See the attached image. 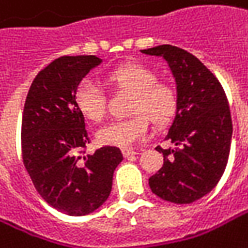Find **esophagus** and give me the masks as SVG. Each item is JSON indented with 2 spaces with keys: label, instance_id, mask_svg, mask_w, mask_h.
Segmentation results:
<instances>
[{
  "label": "esophagus",
  "instance_id": "esophagus-1",
  "mask_svg": "<svg viewBox=\"0 0 248 248\" xmlns=\"http://www.w3.org/2000/svg\"><path fill=\"white\" fill-rule=\"evenodd\" d=\"M122 154H124V158H129V157H133V155H136L138 152H135V150H132V149H124L122 150Z\"/></svg>",
  "mask_w": 248,
  "mask_h": 248
}]
</instances>
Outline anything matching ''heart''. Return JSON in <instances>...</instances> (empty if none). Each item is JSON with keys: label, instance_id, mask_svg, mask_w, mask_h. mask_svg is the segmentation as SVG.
I'll return each mask as SVG.
<instances>
[{"label": "heart", "instance_id": "1", "mask_svg": "<svg viewBox=\"0 0 248 248\" xmlns=\"http://www.w3.org/2000/svg\"><path fill=\"white\" fill-rule=\"evenodd\" d=\"M107 81L116 90L133 94L130 119L115 121L96 132V140L104 146L127 149L143 141L149 135V120L155 124H164L172 118L177 108L175 90L166 82H158L157 74L143 64H124L110 71ZM76 105L81 115L101 122L107 112V96L94 81L82 80L74 93Z\"/></svg>", "mask_w": 248, "mask_h": 248}]
</instances>
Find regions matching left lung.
Wrapping results in <instances>:
<instances>
[{
    "instance_id": "8db88e82",
    "label": "left lung",
    "mask_w": 248,
    "mask_h": 248,
    "mask_svg": "<svg viewBox=\"0 0 248 248\" xmlns=\"http://www.w3.org/2000/svg\"><path fill=\"white\" fill-rule=\"evenodd\" d=\"M141 53L163 57L175 81L177 108L161 149L164 166L149 178L157 197L172 203H191L216 186L225 172L233 136L232 116L217 78L197 57L171 45Z\"/></svg>"
}]
</instances>
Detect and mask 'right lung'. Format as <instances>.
<instances>
[{
  "label": "right lung",
  "mask_w": 248,
  "mask_h": 248,
  "mask_svg": "<svg viewBox=\"0 0 248 248\" xmlns=\"http://www.w3.org/2000/svg\"><path fill=\"white\" fill-rule=\"evenodd\" d=\"M102 59L63 56L32 82L22 116V157L36 191L50 206L70 216L93 213L105 203L113 171L124 160L118 147L84 154L90 143L74 93Z\"/></svg>",
  "instance_id": "1"
}]
</instances>
